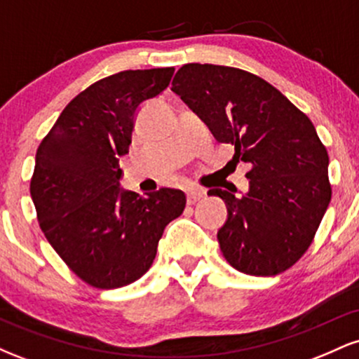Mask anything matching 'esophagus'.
Returning a JSON list of instances; mask_svg holds the SVG:
<instances>
[{
	"instance_id": "34e87169",
	"label": "esophagus",
	"mask_w": 359,
	"mask_h": 359,
	"mask_svg": "<svg viewBox=\"0 0 359 359\" xmlns=\"http://www.w3.org/2000/svg\"><path fill=\"white\" fill-rule=\"evenodd\" d=\"M203 189H189L187 191V204H196L197 201H201L204 197Z\"/></svg>"
}]
</instances>
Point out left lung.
Segmentation results:
<instances>
[{"label":"left lung","mask_w":359,"mask_h":359,"mask_svg":"<svg viewBox=\"0 0 359 359\" xmlns=\"http://www.w3.org/2000/svg\"><path fill=\"white\" fill-rule=\"evenodd\" d=\"M172 90L251 167L243 196L208 192L228 205L217 231L224 258L257 277L288 270L309 250L331 203L329 155L312 121L277 88L236 67L185 64Z\"/></svg>","instance_id":"left-lung-1"}]
</instances>
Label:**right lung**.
<instances>
[{"instance_id": "add662e5", "label": "right lung", "mask_w": 359, "mask_h": 359, "mask_svg": "<svg viewBox=\"0 0 359 359\" xmlns=\"http://www.w3.org/2000/svg\"><path fill=\"white\" fill-rule=\"evenodd\" d=\"M174 67L123 71L65 106L35 156L30 194L39 224L65 265L90 287L119 288L147 273L160 238L185 208L179 189L147 197L119 189L135 113L158 96Z\"/></svg>"}]
</instances>
